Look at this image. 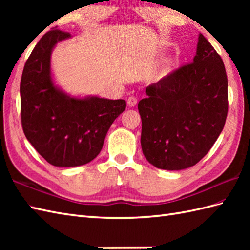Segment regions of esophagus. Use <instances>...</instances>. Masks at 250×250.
I'll return each instance as SVG.
<instances>
[{
    "label": "esophagus",
    "instance_id": "esophagus-1",
    "mask_svg": "<svg viewBox=\"0 0 250 250\" xmlns=\"http://www.w3.org/2000/svg\"><path fill=\"white\" fill-rule=\"evenodd\" d=\"M126 102H128V105L130 107H134L137 103V99L135 97H129L128 100H126Z\"/></svg>",
    "mask_w": 250,
    "mask_h": 250
}]
</instances>
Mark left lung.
Segmentation results:
<instances>
[{
    "mask_svg": "<svg viewBox=\"0 0 250 250\" xmlns=\"http://www.w3.org/2000/svg\"><path fill=\"white\" fill-rule=\"evenodd\" d=\"M146 94L139 111L147 161L168 171L195 166L226 124L228 78L221 57L200 34L193 62L148 86Z\"/></svg>",
    "mask_w": 250,
    "mask_h": 250,
    "instance_id": "1",
    "label": "left lung"
}]
</instances>
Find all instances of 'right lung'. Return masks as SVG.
<instances>
[{"label":"right lung","instance_id":"add662e5","mask_svg":"<svg viewBox=\"0 0 250 250\" xmlns=\"http://www.w3.org/2000/svg\"><path fill=\"white\" fill-rule=\"evenodd\" d=\"M70 36L60 30L44 34L26 60L20 82L23 133L47 162L63 167L92 161L111 124L126 106L125 100L72 98L55 86L51 51Z\"/></svg>","mask_w":250,"mask_h":250}]
</instances>
